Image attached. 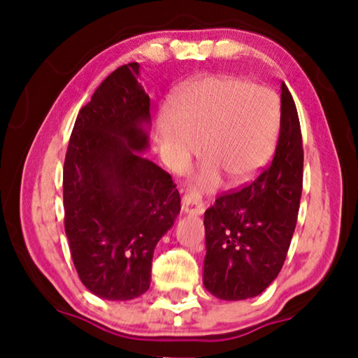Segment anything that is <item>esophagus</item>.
Wrapping results in <instances>:
<instances>
[{
    "label": "esophagus",
    "instance_id": "obj_1",
    "mask_svg": "<svg viewBox=\"0 0 358 358\" xmlns=\"http://www.w3.org/2000/svg\"><path fill=\"white\" fill-rule=\"evenodd\" d=\"M182 212L200 215V213H203V203L200 202V199L195 197L194 194L185 192L182 195Z\"/></svg>",
    "mask_w": 358,
    "mask_h": 358
}]
</instances>
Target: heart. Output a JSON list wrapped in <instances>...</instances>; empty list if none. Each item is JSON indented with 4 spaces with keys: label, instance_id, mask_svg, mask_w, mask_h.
Listing matches in <instances>:
<instances>
[{
    "label": "heart",
    "instance_id": "heart-1",
    "mask_svg": "<svg viewBox=\"0 0 358 358\" xmlns=\"http://www.w3.org/2000/svg\"><path fill=\"white\" fill-rule=\"evenodd\" d=\"M282 125L277 92L239 78L208 76L178 96L174 114L161 115L158 134L171 168L184 169L197 153L208 161L202 182L212 185L227 174L244 182L267 163Z\"/></svg>",
    "mask_w": 358,
    "mask_h": 358
}]
</instances>
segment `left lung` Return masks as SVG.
Wrapping results in <instances>:
<instances>
[{"mask_svg": "<svg viewBox=\"0 0 358 358\" xmlns=\"http://www.w3.org/2000/svg\"><path fill=\"white\" fill-rule=\"evenodd\" d=\"M282 125L272 163L205 210L203 285L220 300L257 296L275 280L296 227L303 140L295 101L282 83Z\"/></svg>", "mask_w": 358, "mask_h": 358, "instance_id": "left-lung-1", "label": "left lung"}]
</instances>
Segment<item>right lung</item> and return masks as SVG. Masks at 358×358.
Instances as JSON below:
<instances>
[{
	"label": "right lung",
	"mask_w": 358,
	"mask_h": 358,
	"mask_svg": "<svg viewBox=\"0 0 358 358\" xmlns=\"http://www.w3.org/2000/svg\"><path fill=\"white\" fill-rule=\"evenodd\" d=\"M136 78L134 62L101 83L76 117L63 166L73 264L87 290L106 300L148 290L156 244L180 212L171 174L138 155L151 117Z\"/></svg>",
	"instance_id": "obj_1"
}]
</instances>
